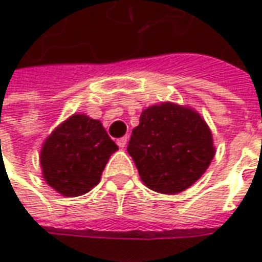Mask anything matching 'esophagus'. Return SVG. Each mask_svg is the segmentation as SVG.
<instances>
[{
	"instance_id": "34e87169",
	"label": "esophagus",
	"mask_w": 262,
	"mask_h": 262,
	"mask_svg": "<svg viewBox=\"0 0 262 262\" xmlns=\"http://www.w3.org/2000/svg\"><path fill=\"white\" fill-rule=\"evenodd\" d=\"M116 143H118V146H119L120 148H123L126 146V143H127V136L120 137V139H118V140H116Z\"/></svg>"
}]
</instances>
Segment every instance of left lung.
Wrapping results in <instances>:
<instances>
[{"mask_svg": "<svg viewBox=\"0 0 262 262\" xmlns=\"http://www.w3.org/2000/svg\"><path fill=\"white\" fill-rule=\"evenodd\" d=\"M127 153L143 184L174 195L193 185L214 157L212 132L196 111L161 102L144 109L132 130Z\"/></svg>", "mask_w": 262, "mask_h": 262, "instance_id": "left-lung-1", "label": "left lung"}]
</instances>
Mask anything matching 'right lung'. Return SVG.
Masks as SVG:
<instances>
[{
    "label": "right lung",
    "instance_id": "right-lung-1",
    "mask_svg": "<svg viewBox=\"0 0 262 262\" xmlns=\"http://www.w3.org/2000/svg\"><path fill=\"white\" fill-rule=\"evenodd\" d=\"M116 150L118 146L99 120L74 114L43 143V178L63 196H81L98 185L109 157Z\"/></svg>",
    "mask_w": 262,
    "mask_h": 262
}]
</instances>
